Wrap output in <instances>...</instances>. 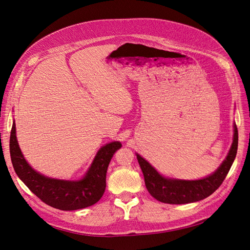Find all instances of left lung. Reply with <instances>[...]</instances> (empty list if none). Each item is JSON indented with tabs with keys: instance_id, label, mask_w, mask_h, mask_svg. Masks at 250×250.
<instances>
[{
	"instance_id": "obj_1",
	"label": "left lung",
	"mask_w": 250,
	"mask_h": 250,
	"mask_svg": "<svg viewBox=\"0 0 250 250\" xmlns=\"http://www.w3.org/2000/svg\"><path fill=\"white\" fill-rule=\"evenodd\" d=\"M238 148V129L234 124L233 143L226 159L210 176L199 180H180L161 176L147 160L136 153L145 185L152 197L168 204H185L208 197L218 189L229 172L235 160Z\"/></svg>"
}]
</instances>
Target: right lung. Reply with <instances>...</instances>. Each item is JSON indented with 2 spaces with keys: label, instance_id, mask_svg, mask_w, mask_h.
Here are the masks:
<instances>
[{
  "label": "right lung",
  "instance_id": "1",
  "mask_svg": "<svg viewBox=\"0 0 250 250\" xmlns=\"http://www.w3.org/2000/svg\"><path fill=\"white\" fill-rule=\"evenodd\" d=\"M15 121L10 136V156L15 172L27 188L46 204L61 210H77L98 202L106 188V172L115 151L122 147L118 141L102 146L86 170L77 181L59 180L42 175L32 168L21 152L16 137Z\"/></svg>",
  "mask_w": 250,
  "mask_h": 250
}]
</instances>
